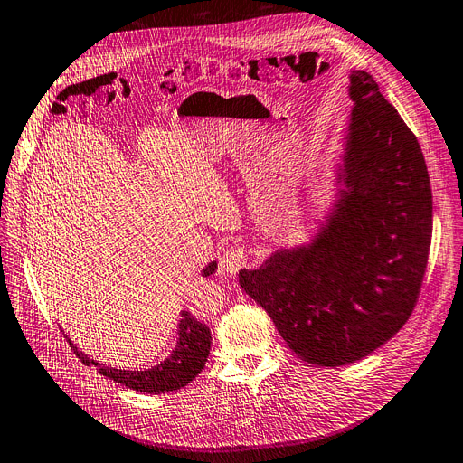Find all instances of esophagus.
<instances>
[{
    "instance_id": "esophagus-1",
    "label": "esophagus",
    "mask_w": 463,
    "mask_h": 463,
    "mask_svg": "<svg viewBox=\"0 0 463 463\" xmlns=\"http://www.w3.org/2000/svg\"><path fill=\"white\" fill-rule=\"evenodd\" d=\"M243 264H245V253L238 248L225 251L220 259V268L225 273H236Z\"/></svg>"
}]
</instances>
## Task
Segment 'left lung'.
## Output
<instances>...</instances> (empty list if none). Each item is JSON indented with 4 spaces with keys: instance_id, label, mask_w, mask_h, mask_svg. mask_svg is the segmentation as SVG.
I'll return each instance as SVG.
<instances>
[{
    "instance_id": "8db88e82",
    "label": "left lung",
    "mask_w": 463,
    "mask_h": 463,
    "mask_svg": "<svg viewBox=\"0 0 463 463\" xmlns=\"http://www.w3.org/2000/svg\"><path fill=\"white\" fill-rule=\"evenodd\" d=\"M309 241L281 245L240 287L307 363L343 366L383 346L417 303L432 240V190L417 137L364 71Z\"/></svg>"
}]
</instances>
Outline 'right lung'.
<instances>
[{"mask_svg":"<svg viewBox=\"0 0 463 463\" xmlns=\"http://www.w3.org/2000/svg\"><path fill=\"white\" fill-rule=\"evenodd\" d=\"M218 269V262L212 260L203 269V277L212 275ZM69 338V336H67ZM71 348L76 352V355L85 364H95L100 374L106 378L127 385L128 389L141 391L146 394H162L171 392L180 387H186L197 374L203 371L212 345L210 329L197 322L195 317H192L188 311H180V320L176 327V345L169 357H165L162 363L150 368H143V371H127V368H115L104 363H99L85 355L69 338Z\"/></svg>","mask_w":463,"mask_h":463,"instance_id":"right-lung-1","label":"right lung"}]
</instances>
